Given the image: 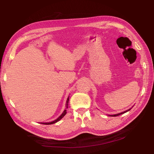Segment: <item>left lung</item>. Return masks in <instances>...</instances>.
I'll return each instance as SVG.
<instances>
[{
    "mask_svg": "<svg viewBox=\"0 0 154 154\" xmlns=\"http://www.w3.org/2000/svg\"><path fill=\"white\" fill-rule=\"evenodd\" d=\"M130 109H128V110H127V111H124V112H122V113H118V114H116V115H112V116H112V117H116V116H120V115H122V114H123V113H126V112H127V111H130Z\"/></svg>",
    "mask_w": 154,
    "mask_h": 154,
    "instance_id": "obj_1",
    "label": "left lung"
}]
</instances>
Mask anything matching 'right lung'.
Instances as JSON below:
<instances>
[{
	"label": "right lung",
	"mask_w": 154,
	"mask_h": 154,
	"mask_svg": "<svg viewBox=\"0 0 154 154\" xmlns=\"http://www.w3.org/2000/svg\"><path fill=\"white\" fill-rule=\"evenodd\" d=\"M69 98H67V100H66V109L68 108V106H69ZM66 109H65V110L64 111V112H63V113H62V114L61 115V116H60L58 119H56V120H54V121L51 122H48V123H41V124H45V125H49V124H55V123H56L57 122H58V121L60 120V119L62 118H63V117L65 116V115H66Z\"/></svg>",
	"instance_id": "right-lung-1"
}]
</instances>
